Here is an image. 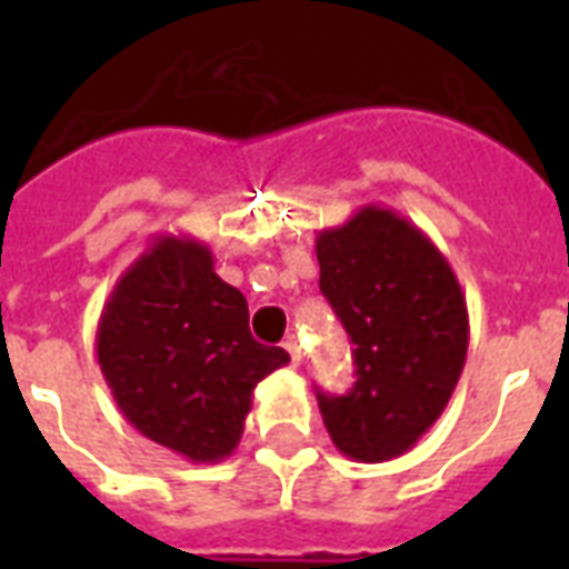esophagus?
I'll list each match as a JSON object with an SVG mask.
<instances>
[{
  "label": "esophagus",
  "mask_w": 569,
  "mask_h": 569,
  "mask_svg": "<svg viewBox=\"0 0 569 569\" xmlns=\"http://www.w3.org/2000/svg\"><path fill=\"white\" fill-rule=\"evenodd\" d=\"M286 355H289V360H292V366H301V346H298V339H286L283 342Z\"/></svg>",
  "instance_id": "obj_1"
}]
</instances>
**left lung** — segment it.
<instances>
[{
  "mask_svg": "<svg viewBox=\"0 0 569 569\" xmlns=\"http://www.w3.org/2000/svg\"><path fill=\"white\" fill-rule=\"evenodd\" d=\"M319 286L355 342L348 396H319L342 455L383 463L431 428L467 363V298L449 259L416 223L363 206L316 236Z\"/></svg>",
  "mask_w": 569,
  "mask_h": 569,
  "instance_id": "obj_1",
  "label": "left lung"
}]
</instances>
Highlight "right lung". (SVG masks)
<instances>
[{
  "label": "right lung",
  "instance_id": "1",
  "mask_svg": "<svg viewBox=\"0 0 569 569\" xmlns=\"http://www.w3.org/2000/svg\"><path fill=\"white\" fill-rule=\"evenodd\" d=\"M97 360L147 440L218 463L239 446L257 383L289 355L250 337L248 301L214 274L203 241L164 232L111 289Z\"/></svg>",
  "mask_w": 569,
  "mask_h": 569
}]
</instances>
